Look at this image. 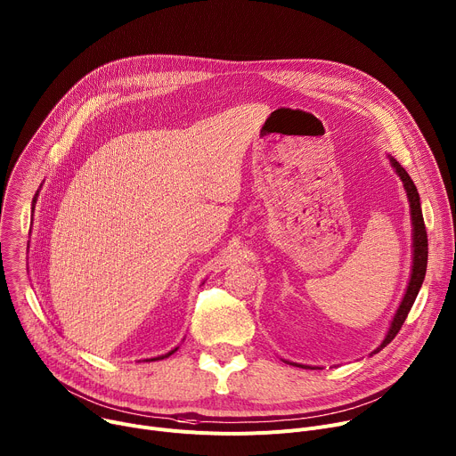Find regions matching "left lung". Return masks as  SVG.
<instances>
[{"label":"left lung","mask_w":456,"mask_h":456,"mask_svg":"<svg viewBox=\"0 0 456 456\" xmlns=\"http://www.w3.org/2000/svg\"><path fill=\"white\" fill-rule=\"evenodd\" d=\"M387 159L391 163V168L396 172V175L400 177L402 184H403V190H406V195H408V200H410V214H411V226H413V246H411V275H410V282H408V288H406V293H403L400 305L393 315V321L389 324V330L384 337V340L380 342V346L371 353V355H375V353H379L382 347H386L395 337L396 333L400 331L403 321H406L413 302L422 288V282H424V277H426V268H428V233H426V224H424V217H422V208H420V195L417 191V186L413 183V179L410 177V174L402 168V165L387 154ZM288 364L291 366H297V368H312V366H305V364H297V362H289L286 361Z\"/></svg>","instance_id":"obj_1"}]
</instances>
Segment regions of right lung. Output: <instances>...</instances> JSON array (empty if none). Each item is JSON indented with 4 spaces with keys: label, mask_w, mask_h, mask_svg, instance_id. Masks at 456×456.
<instances>
[{
    "label": "right lung",
    "mask_w": 456,
    "mask_h": 456,
    "mask_svg": "<svg viewBox=\"0 0 456 456\" xmlns=\"http://www.w3.org/2000/svg\"><path fill=\"white\" fill-rule=\"evenodd\" d=\"M37 195V193H36ZM34 202H36V197H34ZM32 212H34V205H32ZM177 351V347L175 349H172V351H168V353H165V355H161V357H156V359H150V361H163V359H167V357H170L172 353H175ZM148 361V359H146Z\"/></svg>",
    "instance_id": "obj_1"
}]
</instances>
